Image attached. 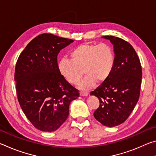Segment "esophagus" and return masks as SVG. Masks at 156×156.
<instances>
[{
    "mask_svg": "<svg viewBox=\"0 0 156 156\" xmlns=\"http://www.w3.org/2000/svg\"><path fill=\"white\" fill-rule=\"evenodd\" d=\"M88 94H89V93L87 91H80V95L82 96H88Z\"/></svg>",
    "mask_w": 156,
    "mask_h": 156,
    "instance_id": "34e87169",
    "label": "esophagus"
}]
</instances>
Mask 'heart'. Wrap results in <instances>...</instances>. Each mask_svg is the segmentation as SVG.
Instances as JSON below:
<instances>
[{
    "label": "heart",
    "instance_id": "b5f03b06",
    "mask_svg": "<svg viewBox=\"0 0 156 156\" xmlns=\"http://www.w3.org/2000/svg\"><path fill=\"white\" fill-rule=\"evenodd\" d=\"M70 59H62L58 63L61 75L69 83L76 84L83 76L85 77L79 83V88L88 89L96 83H102L110 76L115 56L112 47L107 43L81 44L70 53Z\"/></svg>",
    "mask_w": 156,
    "mask_h": 156
}]
</instances>
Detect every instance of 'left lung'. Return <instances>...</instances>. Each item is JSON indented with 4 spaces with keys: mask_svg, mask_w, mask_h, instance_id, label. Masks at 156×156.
Listing matches in <instances>:
<instances>
[{
    "mask_svg": "<svg viewBox=\"0 0 156 156\" xmlns=\"http://www.w3.org/2000/svg\"><path fill=\"white\" fill-rule=\"evenodd\" d=\"M113 44L114 66L110 76L90 94L99 99L94 118L102 125L113 127L123 123L138 101L142 83L139 57L130 43L122 38L105 36Z\"/></svg>",
    "mask_w": 156,
    "mask_h": 156,
    "instance_id": "1",
    "label": "left lung"
}]
</instances>
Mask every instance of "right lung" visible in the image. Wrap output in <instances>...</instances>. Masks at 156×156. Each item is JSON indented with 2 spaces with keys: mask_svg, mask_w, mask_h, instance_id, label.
Listing matches in <instances>:
<instances>
[{
  "mask_svg": "<svg viewBox=\"0 0 156 156\" xmlns=\"http://www.w3.org/2000/svg\"><path fill=\"white\" fill-rule=\"evenodd\" d=\"M72 39L43 34L21 52L16 64L14 80L23 112L36 129L57 130L67 118L72 100L79 91L65 80L58 69L57 56Z\"/></svg>",
  "mask_w": 156,
  "mask_h": 156,
  "instance_id": "right-lung-1",
  "label": "right lung"
}]
</instances>
